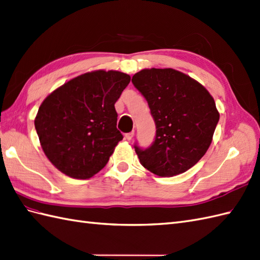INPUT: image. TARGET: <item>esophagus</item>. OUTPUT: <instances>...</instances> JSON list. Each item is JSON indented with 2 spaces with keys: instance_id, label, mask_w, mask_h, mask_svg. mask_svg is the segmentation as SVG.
<instances>
[{
  "instance_id": "esophagus-1",
  "label": "esophagus",
  "mask_w": 260,
  "mask_h": 260,
  "mask_svg": "<svg viewBox=\"0 0 260 260\" xmlns=\"http://www.w3.org/2000/svg\"><path fill=\"white\" fill-rule=\"evenodd\" d=\"M134 136H135V132H134V131H131V132H129V134H125V135H124L126 140H129V141L131 140L132 138H134Z\"/></svg>"
}]
</instances>
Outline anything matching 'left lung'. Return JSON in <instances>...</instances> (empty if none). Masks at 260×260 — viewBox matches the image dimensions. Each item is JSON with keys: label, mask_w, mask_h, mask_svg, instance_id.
I'll list each match as a JSON object with an SVG mask.
<instances>
[{"label": "left lung", "mask_w": 260, "mask_h": 260, "mask_svg": "<svg viewBox=\"0 0 260 260\" xmlns=\"http://www.w3.org/2000/svg\"><path fill=\"white\" fill-rule=\"evenodd\" d=\"M132 84L148 101L155 122L149 148L135 149L142 166L159 176L194 167L210 148L219 113L205 87L172 68L142 69Z\"/></svg>", "instance_id": "8db88e82"}]
</instances>
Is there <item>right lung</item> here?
<instances>
[{"label": "right lung", "mask_w": 260, "mask_h": 260, "mask_svg": "<svg viewBox=\"0 0 260 260\" xmlns=\"http://www.w3.org/2000/svg\"><path fill=\"white\" fill-rule=\"evenodd\" d=\"M129 82V75L116 71L86 73L43 101L35 129L56 169L86 180L105 168L123 138L117 129L115 104Z\"/></svg>", "instance_id": "right-lung-1"}]
</instances>
